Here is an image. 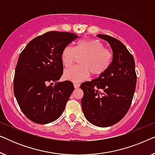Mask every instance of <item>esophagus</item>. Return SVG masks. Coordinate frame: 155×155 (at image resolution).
<instances>
[{
	"mask_svg": "<svg viewBox=\"0 0 155 155\" xmlns=\"http://www.w3.org/2000/svg\"><path fill=\"white\" fill-rule=\"evenodd\" d=\"M73 85H74V87L75 88H78L80 87V83L79 82H73Z\"/></svg>",
	"mask_w": 155,
	"mask_h": 155,
	"instance_id": "34e87169",
	"label": "esophagus"
}]
</instances>
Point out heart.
<instances>
[{
    "label": "heart",
    "instance_id": "obj_1",
    "mask_svg": "<svg viewBox=\"0 0 155 155\" xmlns=\"http://www.w3.org/2000/svg\"><path fill=\"white\" fill-rule=\"evenodd\" d=\"M80 65L73 66L64 71L65 79L73 82H80L89 77L90 73L99 76L104 73L112 63L113 54L105 48L102 42L94 39H80L75 47L66 46L61 53V62L65 67L73 64L77 56H82Z\"/></svg>",
    "mask_w": 155,
    "mask_h": 155
}]
</instances>
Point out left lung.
<instances>
[{
  "label": "left lung",
  "mask_w": 155,
  "mask_h": 155,
  "mask_svg": "<svg viewBox=\"0 0 155 155\" xmlns=\"http://www.w3.org/2000/svg\"><path fill=\"white\" fill-rule=\"evenodd\" d=\"M111 46L109 68L92 81L83 82L81 101L86 119L98 127H109L124 117L130 109L137 82L135 61L126 46L115 38L97 35Z\"/></svg>",
  "instance_id": "obj_1"
}]
</instances>
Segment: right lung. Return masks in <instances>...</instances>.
I'll return each mask as SVG.
<instances>
[{
  "label": "right lung",
  "mask_w": 155,
  "mask_h": 155,
  "mask_svg": "<svg viewBox=\"0 0 155 155\" xmlns=\"http://www.w3.org/2000/svg\"><path fill=\"white\" fill-rule=\"evenodd\" d=\"M78 36L48 31L29 41L21 52L14 77V94L23 114L39 124L60 117L74 90L71 81L58 82L63 75L61 53Z\"/></svg>",
  "instance_id": "1"
}]
</instances>
